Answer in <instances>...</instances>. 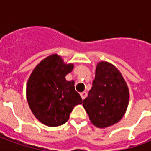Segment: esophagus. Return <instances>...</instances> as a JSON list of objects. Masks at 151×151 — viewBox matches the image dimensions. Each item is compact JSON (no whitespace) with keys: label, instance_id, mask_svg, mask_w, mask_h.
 Instances as JSON below:
<instances>
[{"label":"esophagus","instance_id":"esophagus-1","mask_svg":"<svg viewBox=\"0 0 151 151\" xmlns=\"http://www.w3.org/2000/svg\"><path fill=\"white\" fill-rule=\"evenodd\" d=\"M80 95H81V97H82V99H84L86 97L87 94H86V92H82V93H81V94H80Z\"/></svg>","mask_w":151,"mask_h":151}]
</instances>
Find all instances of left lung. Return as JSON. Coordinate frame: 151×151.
<instances>
[{"mask_svg":"<svg viewBox=\"0 0 151 151\" xmlns=\"http://www.w3.org/2000/svg\"><path fill=\"white\" fill-rule=\"evenodd\" d=\"M92 86L82 104L91 122L102 129L119 122L129 101V87L121 73L111 63L100 61Z\"/></svg>","mask_w":151,"mask_h":151,"instance_id":"left-lung-1","label":"left lung"}]
</instances>
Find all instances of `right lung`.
Instances as JSON below:
<instances>
[{
	"mask_svg": "<svg viewBox=\"0 0 151 151\" xmlns=\"http://www.w3.org/2000/svg\"><path fill=\"white\" fill-rule=\"evenodd\" d=\"M73 64L65 63L52 54L42 60L33 69L27 83V99L32 113L47 126L56 127L69 119V114L82 99L75 91L74 81L65 76Z\"/></svg>",
	"mask_w": 151,
	"mask_h": 151,
	"instance_id": "obj_1",
	"label": "right lung"
}]
</instances>
